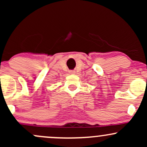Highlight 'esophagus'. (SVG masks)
I'll list each match as a JSON object with an SVG mask.
<instances>
[{
	"label": "esophagus",
	"mask_w": 147,
	"mask_h": 147,
	"mask_svg": "<svg viewBox=\"0 0 147 147\" xmlns=\"http://www.w3.org/2000/svg\"><path fill=\"white\" fill-rule=\"evenodd\" d=\"M69 73L72 74H72H75V72L74 71V70H70V71H69Z\"/></svg>",
	"instance_id": "34e87169"
}]
</instances>
